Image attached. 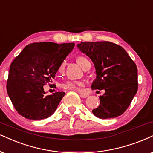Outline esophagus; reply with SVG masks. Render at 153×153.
Segmentation results:
<instances>
[{"label": "esophagus", "instance_id": "34e87169", "mask_svg": "<svg viewBox=\"0 0 153 153\" xmlns=\"http://www.w3.org/2000/svg\"><path fill=\"white\" fill-rule=\"evenodd\" d=\"M80 97L83 98H86L88 97V94H80Z\"/></svg>", "mask_w": 153, "mask_h": 153}]
</instances>
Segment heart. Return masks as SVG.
Listing matches in <instances>:
<instances>
[{
    "label": "heart",
    "mask_w": 153,
    "mask_h": 153,
    "mask_svg": "<svg viewBox=\"0 0 153 153\" xmlns=\"http://www.w3.org/2000/svg\"><path fill=\"white\" fill-rule=\"evenodd\" d=\"M88 60L85 57L82 56H78L77 58V62H78V64L80 65L82 68H84L85 65V63L88 62ZM64 67H65L64 63H62L61 65H60L59 68V71L60 72H61V71H63ZM84 85H85V82L81 80H69V81H66V82H65L64 83H63V84L61 85V87H62L63 89H65V90H80V88L84 86Z\"/></svg>",
    "instance_id": "obj_1"
}]
</instances>
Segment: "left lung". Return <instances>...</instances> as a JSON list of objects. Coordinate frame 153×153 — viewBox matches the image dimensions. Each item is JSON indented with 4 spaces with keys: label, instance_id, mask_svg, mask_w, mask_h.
Here are the masks:
<instances>
[{
    "label": "left lung",
    "instance_id": "1",
    "mask_svg": "<svg viewBox=\"0 0 153 153\" xmlns=\"http://www.w3.org/2000/svg\"><path fill=\"white\" fill-rule=\"evenodd\" d=\"M78 48L92 60L96 70L93 90H104L99 107L92 110L100 119L121 115L138 90L136 63L121 46L109 42H81Z\"/></svg>",
    "mask_w": 153,
    "mask_h": 153
}]
</instances>
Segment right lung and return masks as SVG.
<instances>
[{
    "mask_svg": "<svg viewBox=\"0 0 153 153\" xmlns=\"http://www.w3.org/2000/svg\"><path fill=\"white\" fill-rule=\"evenodd\" d=\"M74 43L36 42L28 44L10 67L7 92L15 109L28 119L49 117L65 92L46 95L44 85L52 82L60 65L72 51Z\"/></svg>",
    "mask_w": 153,
    "mask_h": 153,
    "instance_id": "1",
    "label": "right lung"
}]
</instances>
